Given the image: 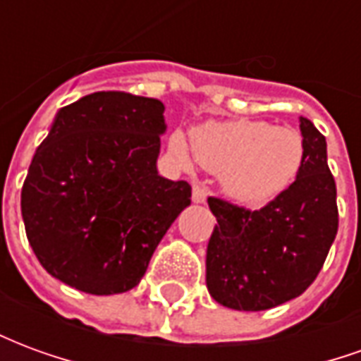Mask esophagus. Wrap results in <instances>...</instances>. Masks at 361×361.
I'll list each match as a JSON object with an SVG mask.
<instances>
[{"label": "esophagus", "mask_w": 361, "mask_h": 361, "mask_svg": "<svg viewBox=\"0 0 361 361\" xmlns=\"http://www.w3.org/2000/svg\"><path fill=\"white\" fill-rule=\"evenodd\" d=\"M193 203L201 204L207 201V189L201 188V185H193Z\"/></svg>", "instance_id": "34e87169"}]
</instances>
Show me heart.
Masks as SVG:
<instances>
[{"mask_svg":"<svg viewBox=\"0 0 361 361\" xmlns=\"http://www.w3.org/2000/svg\"><path fill=\"white\" fill-rule=\"evenodd\" d=\"M191 142L197 160L219 173L222 193L250 209L276 201L298 180L305 160L302 135L263 119L207 121L193 129ZM168 145L181 164H191L181 131H173Z\"/></svg>","mask_w":361,"mask_h":361,"instance_id":"heart-1","label":"heart"}]
</instances>
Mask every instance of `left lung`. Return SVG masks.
<instances>
[{"label": "left lung", "mask_w": 361, "mask_h": 361, "mask_svg": "<svg viewBox=\"0 0 361 361\" xmlns=\"http://www.w3.org/2000/svg\"><path fill=\"white\" fill-rule=\"evenodd\" d=\"M305 160L298 180L261 211L209 197L216 216L207 245V288L224 307L263 311L303 294L338 230L336 185L326 141L300 118Z\"/></svg>", "instance_id": "1"}]
</instances>
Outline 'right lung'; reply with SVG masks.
Listing matches in <instances>:
<instances>
[{
    "label": "right lung",
    "instance_id": "add662e5",
    "mask_svg": "<svg viewBox=\"0 0 361 361\" xmlns=\"http://www.w3.org/2000/svg\"><path fill=\"white\" fill-rule=\"evenodd\" d=\"M164 104L94 92L56 114L20 193L30 247L54 279L94 295L123 294L180 212L191 185L160 176Z\"/></svg>",
    "mask_w": 361,
    "mask_h": 361
}]
</instances>
